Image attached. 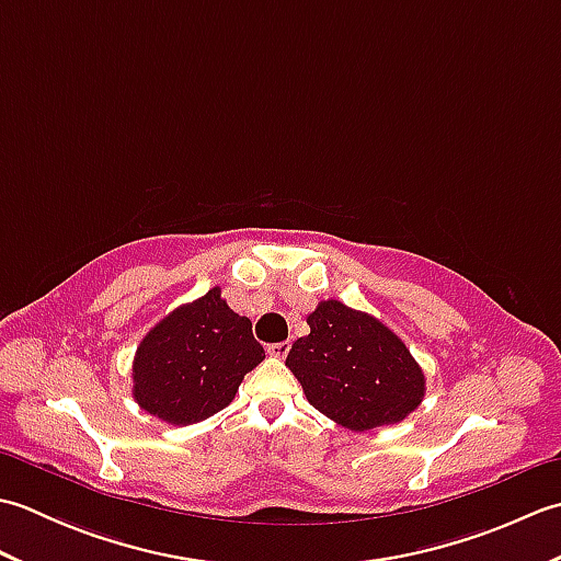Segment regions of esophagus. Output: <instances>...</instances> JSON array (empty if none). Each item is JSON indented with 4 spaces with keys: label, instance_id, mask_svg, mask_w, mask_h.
<instances>
[{
    "label": "esophagus",
    "instance_id": "obj_1",
    "mask_svg": "<svg viewBox=\"0 0 561 561\" xmlns=\"http://www.w3.org/2000/svg\"><path fill=\"white\" fill-rule=\"evenodd\" d=\"M289 350H291L289 340L287 342H274V344H270V347H267V354L270 356H277V359H284V356L289 354Z\"/></svg>",
    "mask_w": 561,
    "mask_h": 561
}]
</instances>
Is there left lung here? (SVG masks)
Returning a JSON list of instances; mask_svg holds the SVG:
<instances>
[{
	"label": "left lung",
	"instance_id": "obj_1",
	"mask_svg": "<svg viewBox=\"0 0 561 561\" xmlns=\"http://www.w3.org/2000/svg\"><path fill=\"white\" fill-rule=\"evenodd\" d=\"M291 344L289 371L306 400L350 432L400 424L426 396V376L404 342L371 313L320 301Z\"/></svg>",
	"mask_w": 561,
	"mask_h": 561
}]
</instances>
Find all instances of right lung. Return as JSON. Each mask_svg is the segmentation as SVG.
Instances as JSON below:
<instances>
[{
    "label": "right lung",
    "instance_id": "1",
    "mask_svg": "<svg viewBox=\"0 0 561 561\" xmlns=\"http://www.w3.org/2000/svg\"><path fill=\"white\" fill-rule=\"evenodd\" d=\"M262 359L265 350L253 337V323L233 313L214 287L173 308L141 337L133 398L165 424H197L224 410Z\"/></svg>",
    "mask_w": 561,
    "mask_h": 561
}]
</instances>
